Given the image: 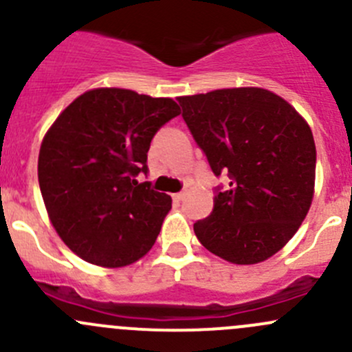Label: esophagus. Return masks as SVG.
<instances>
[{
  "label": "esophagus",
  "mask_w": 352,
  "mask_h": 352,
  "mask_svg": "<svg viewBox=\"0 0 352 352\" xmlns=\"http://www.w3.org/2000/svg\"><path fill=\"white\" fill-rule=\"evenodd\" d=\"M172 197H173V201L179 202V201H182L184 197H186V192H177V194H173Z\"/></svg>",
  "instance_id": "1"
}]
</instances>
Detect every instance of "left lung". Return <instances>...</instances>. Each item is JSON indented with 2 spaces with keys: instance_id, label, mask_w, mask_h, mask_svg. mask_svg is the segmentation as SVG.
I'll return each instance as SVG.
<instances>
[{
  "instance_id": "1",
  "label": "left lung",
  "mask_w": 352,
  "mask_h": 352,
  "mask_svg": "<svg viewBox=\"0 0 352 352\" xmlns=\"http://www.w3.org/2000/svg\"><path fill=\"white\" fill-rule=\"evenodd\" d=\"M177 100L214 175L232 179L211 214L194 225L197 240L232 264L267 261L293 239L314 201L310 126L285 98L257 87Z\"/></svg>"
}]
</instances>
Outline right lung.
<instances>
[{"label":"right lung","mask_w":352,"mask_h":352,"mask_svg":"<svg viewBox=\"0 0 352 352\" xmlns=\"http://www.w3.org/2000/svg\"><path fill=\"white\" fill-rule=\"evenodd\" d=\"M179 113L172 98L94 88L49 127L38 151V186L52 226L78 257L117 269L151 250L172 197L136 175L148 172L156 131Z\"/></svg>","instance_id":"right-lung-1"}]
</instances>
